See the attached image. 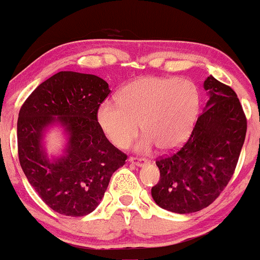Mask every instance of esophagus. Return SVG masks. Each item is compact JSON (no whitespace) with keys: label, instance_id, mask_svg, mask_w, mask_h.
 Segmentation results:
<instances>
[{"label":"esophagus","instance_id":"34e87169","mask_svg":"<svg viewBox=\"0 0 260 260\" xmlns=\"http://www.w3.org/2000/svg\"><path fill=\"white\" fill-rule=\"evenodd\" d=\"M129 161L130 163H133V165L138 166V167H142V166H145L146 163H147V159L139 158V157H130Z\"/></svg>","mask_w":260,"mask_h":260}]
</instances>
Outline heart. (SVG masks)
I'll list each match as a JSON object with an SVG mask.
<instances>
[{"label": "heart", "instance_id": "1", "mask_svg": "<svg viewBox=\"0 0 260 260\" xmlns=\"http://www.w3.org/2000/svg\"><path fill=\"white\" fill-rule=\"evenodd\" d=\"M200 109V95L190 81L146 76L127 83L118 102L98 107L97 121L113 145L126 148L141 130L146 135L136 148L173 151L190 135Z\"/></svg>", "mask_w": 260, "mask_h": 260}]
</instances>
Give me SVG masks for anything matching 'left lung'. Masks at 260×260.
I'll use <instances>...</instances> for the list:
<instances>
[{
    "instance_id": "8db88e82",
    "label": "left lung",
    "mask_w": 260,
    "mask_h": 260,
    "mask_svg": "<svg viewBox=\"0 0 260 260\" xmlns=\"http://www.w3.org/2000/svg\"><path fill=\"white\" fill-rule=\"evenodd\" d=\"M209 101L198 116L188 141L156 161L158 183L151 194L159 208L191 214L209 206L235 173L247 133V119L230 86L209 76L204 82Z\"/></svg>"
}]
</instances>
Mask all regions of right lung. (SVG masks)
I'll list each match as a JSON object with an SVG mask.
<instances>
[{
  "instance_id": "1",
  "label": "right lung",
  "mask_w": 260,
  "mask_h": 260,
  "mask_svg": "<svg viewBox=\"0 0 260 260\" xmlns=\"http://www.w3.org/2000/svg\"><path fill=\"white\" fill-rule=\"evenodd\" d=\"M110 93L103 78L61 71L31 92L17 122L18 157L28 182L49 208L84 216L103 199L113 173L127 156L106 138L97 110ZM60 123L68 135L64 154L47 158L43 135Z\"/></svg>"
}]
</instances>
